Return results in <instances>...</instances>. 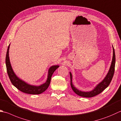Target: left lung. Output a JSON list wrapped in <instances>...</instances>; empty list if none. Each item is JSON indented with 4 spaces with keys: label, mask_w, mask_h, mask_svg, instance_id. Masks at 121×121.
<instances>
[{
    "label": "left lung",
    "mask_w": 121,
    "mask_h": 121,
    "mask_svg": "<svg viewBox=\"0 0 121 121\" xmlns=\"http://www.w3.org/2000/svg\"><path fill=\"white\" fill-rule=\"evenodd\" d=\"M113 59L112 61V63H111V67L110 68V70L108 71V74L106 75L105 78L104 79V80L100 83L98 86H97L95 89L93 90L90 92H82L81 91L78 90L77 89L73 86L72 82V74L70 72V79H71V86L73 91H74L75 93L78 94V95L82 97H85V98H91V97H93L95 95H98L99 94L101 93L104 90L109 86L110 83H111V81L113 77L114 73V70H115V51L113 47Z\"/></svg>",
    "instance_id": "obj_1"
}]
</instances>
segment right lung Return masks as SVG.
I'll use <instances>...</instances> for the list:
<instances>
[{
    "instance_id": "1",
    "label": "right lung",
    "mask_w": 121,
    "mask_h": 121,
    "mask_svg": "<svg viewBox=\"0 0 121 121\" xmlns=\"http://www.w3.org/2000/svg\"><path fill=\"white\" fill-rule=\"evenodd\" d=\"M10 44L9 45L7 49L6 56V65L7 71L8 75L9 76V79L10 80V81L14 86L17 89H18L19 90L23 92V93L30 94H39L42 93V92L45 91L48 89L49 86V84L50 83L52 75L53 74V72L55 71L56 69L59 67V65H53L50 68L48 72V75L47 80L44 84L41 85L40 86H31L27 84V83L19 79L16 76L15 73L13 71V69L11 68L10 65V60L9 58V49Z\"/></svg>"
}]
</instances>
